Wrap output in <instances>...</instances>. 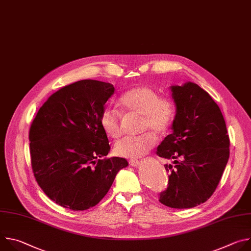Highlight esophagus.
<instances>
[{"label":"esophagus","mask_w":251,"mask_h":251,"mask_svg":"<svg viewBox=\"0 0 251 251\" xmlns=\"http://www.w3.org/2000/svg\"><path fill=\"white\" fill-rule=\"evenodd\" d=\"M129 165L132 167H137L139 165V161L138 160H130Z\"/></svg>","instance_id":"1"}]
</instances>
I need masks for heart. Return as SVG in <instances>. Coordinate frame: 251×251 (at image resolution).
<instances>
[{
    "label": "heart",
    "instance_id": "b5f03b06",
    "mask_svg": "<svg viewBox=\"0 0 251 251\" xmlns=\"http://www.w3.org/2000/svg\"><path fill=\"white\" fill-rule=\"evenodd\" d=\"M121 109L141 117L140 130L152 131L160 136L170 128L175 115V105L170 98L161 97L159 92L149 86H137L124 92L119 98ZM120 113L106 107L100 114L99 122L104 133L113 139L121 135ZM156 139L150 132L138 136L124 137L114 145V153L120 157L136 159L149 152Z\"/></svg>",
    "mask_w": 251,
    "mask_h": 251
}]
</instances>
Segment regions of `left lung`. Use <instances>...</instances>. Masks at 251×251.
Masks as SVG:
<instances>
[{
	"label": "left lung",
	"mask_w": 251,
	"mask_h": 251,
	"mask_svg": "<svg viewBox=\"0 0 251 251\" xmlns=\"http://www.w3.org/2000/svg\"><path fill=\"white\" fill-rule=\"evenodd\" d=\"M176 104L172 134L157 155L173 164L168 188L159 201L173 208H191L216 191L229 158V137L223 113L210 95L193 82L171 86Z\"/></svg>",
	"instance_id": "left-lung-1"
}]
</instances>
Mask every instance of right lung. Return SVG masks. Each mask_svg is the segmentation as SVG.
I'll return each instance as SVG.
<instances>
[{"label": "right lung", "mask_w": 251, "mask_h": 251, "mask_svg": "<svg viewBox=\"0 0 251 251\" xmlns=\"http://www.w3.org/2000/svg\"><path fill=\"white\" fill-rule=\"evenodd\" d=\"M114 90L110 83L92 79L66 85L49 97L30 125L35 181L63 207L84 210L96 205L128 166L124 158H103L110 146L99 117Z\"/></svg>", "instance_id": "obj_1"}]
</instances>
